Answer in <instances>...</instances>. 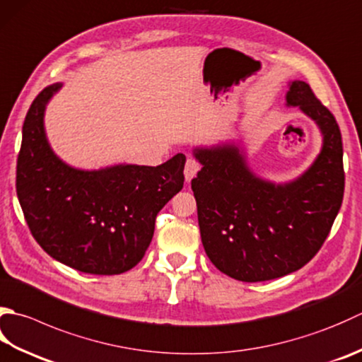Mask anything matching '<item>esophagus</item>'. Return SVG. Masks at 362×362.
<instances>
[{
  "label": "esophagus",
  "mask_w": 362,
  "mask_h": 362,
  "mask_svg": "<svg viewBox=\"0 0 362 362\" xmlns=\"http://www.w3.org/2000/svg\"><path fill=\"white\" fill-rule=\"evenodd\" d=\"M199 169H201L199 163H197V161L193 160V158H188L187 163H185V171H183V174H185V180H187V182H191V179H193V177H194L197 173H199Z\"/></svg>",
  "instance_id": "1"
}]
</instances>
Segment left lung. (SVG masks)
Returning <instances> with one entry per match:
<instances>
[{"mask_svg": "<svg viewBox=\"0 0 362 362\" xmlns=\"http://www.w3.org/2000/svg\"><path fill=\"white\" fill-rule=\"evenodd\" d=\"M286 105L298 106L323 138L320 153L295 180L256 175L235 141L193 148L202 166L191 189L204 250L237 281H270L300 270L322 247L342 205L344 151L334 116L300 80L288 83Z\"/></svg>", "mask_w": 362, "mask_h": 362, "instance_id": "1", "label": "left lung"}]
</instances>
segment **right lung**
<instances>
[{
  "mask_svg": "<svg viewBox=\"0 0 362 362\" xmlns=\"http://www.w3.org/2000/svg\"><path fill=\"white\" fill-rule=\"evenodd\" d=\"M62 88L34 98L21 130L17 196L33 237L61 264L89 274H119L144 257L158 211L183 188L185 155L160 166L78 169L53 152L45 108Z\"/></svg>",
  "mask_w": 362,
  "mask_h": 362,
  "instance_id": "obj_1",
  "label": "right lung"
}]
</instances>
